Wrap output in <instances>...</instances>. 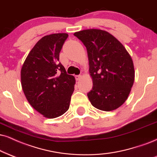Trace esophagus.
I'll list each match as a JSON object with an SVG mask.
<instances>
[{"mask_svg": "<svg viewBox=\"0 0 157 157\" xmlns=\"http://www.w3.org/2000/svg\"><path fill=\"white\" fill-rule=\"evenodd\" d=\"M75 80H76V81H79L81 78H82V75H75Z\"/></svg>", "mask_w": 157, "mask_h": 157, "instance_id": "esophagus-1", "label": "esophagus"}]
</instances>
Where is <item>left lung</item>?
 Listing matches in <instances>:
<instances>
[{"label": "left lung", "mask_w": 157, "mask_h": 157, "mask_svg": "<svg viewBox=\"0 0 157 157\" xmlns=\"http://www.w3.org/2000/svg\"><path fill=\"white\" fill-rule=\"evenodd\" d=\"M87 50L93 86L88 92L94 108L111 111L128 98L135 80L131 56L117 38L105 30L88 29L74 34Z\"/></svg>", "instance_id": "left-lung-1"}]
</instances>
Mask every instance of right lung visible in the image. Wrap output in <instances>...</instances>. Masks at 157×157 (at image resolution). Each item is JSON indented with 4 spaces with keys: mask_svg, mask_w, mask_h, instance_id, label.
<instances>
[{
    "mask_svg": "<svg viewBox=\"0 0 157 157\" xmlns=\"http://www.w3.org/2000/svg\"><path fill=\"white\" fill-rule=\"evenodd\" d=\"M67 33L44 36L36 43L21 70L22 90L35 110L49 119L60 117L68 110L75 84L59 62Z\"/></svg>",
    "mask_w": 157,
    "mask_h": 157,
    "instance_id": "obj_1",
    "label": "right lung"
}]
</instances>
